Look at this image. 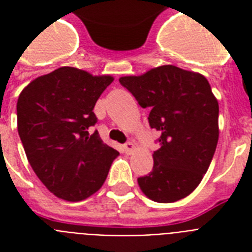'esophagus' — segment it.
Wrapping results in <instances>:
<instances>
[{
  "label": "esophagus",
  "instance_id": "34e87169",
  "mask_svg": "<svg viewBox=\"0 0 252 252\" xmlns=\"http://www.w3.org/2000/svg\"><path fill=\"white\" fill-rule=\"evenodd\" d=\"M123 148H124V152H126V154H130L134 150V144L133 142L128 141L126 144H124V146H123Z\"/></svg>",
  "mask_w": 252,
  "mask_h": 252
}]
</instances>
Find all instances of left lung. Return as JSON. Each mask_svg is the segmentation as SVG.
I'll list each match as a JSON object with an SVG mask.
<instances>
[{
	"mask_svg": "<svg viewBox=\"0 0 252 252\" xmlns=\"http://www.w3.org/2000/svg\"><path fill=\"white\" fill-rule=\"evenodd\" d=\"M119 82L150 108L149 126L161 134L153 170L137 179L141 191L157 203L183 199L200 184L219 141V102L211 85L203 74L174 65Z\"/></svg>",
	"mask_w": 252,
	"mask_h": 252,
	"instance_id": "left-lung-1",
	"label": "left lung"
}]
</instances>
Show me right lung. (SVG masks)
<instances>
[{
	"instance_id": "right-lung-1",
	"label": "right lung",
	"mask_w": 252,
	"mask_h": 252,
	"mask_svg": "<svg viewBox=\"0 0 252 252\" xmlns=\"http://www.w3.org/2000/svg\"><path fill=\"white\" fill-rule=\"evenodd\" d=\"M114 77L61 68L37 77L17 102L18 133L30 165L53 195L81 201L106 180L118 150L98 130L94 106Z\"/></svg>"
}]
</instances>
